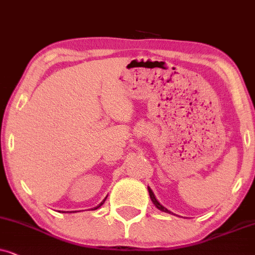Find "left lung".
Wrapping results in <instances>:
<instances>
[{"label":"left lung","mask_w":255,"mask_h":255,"mask_svg":"<svg viewBox=\"0 0 255 255\" xmlns=\"http://www.w3.org/2000/svg\"><path fill=\"white\" fill-rule=\"evenodd\" d=\"M148 191H149V196H150V199H151V201H152V203H154V205L156 206V208H157L158 210H161V211H163V212H167V213H172V212L169 211V210H168L167 208H164V206H163L162 204H159V202L157 201V199L155 198V195H154V192L151 191V189L149 188V186H148ZM172 215H174V213H172Z\"/></svg>","instance_id":"1"}]
</instances>
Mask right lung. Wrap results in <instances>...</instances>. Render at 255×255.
<instances>
[{
    "instance_id": "right-lung-1",
    "label": "right lung",
    "mask_w": 255,
    "mask_h": 255,
    "mask_svg": "<svg viewBox=\"0 0 255 255\" xmlns=\"http://www.w3.org/2000/svg\"><path fill=\"white\" fill-rule=\"evenodd\" d=\"M106 198H107V197H106ZM106 198H105V199H104V201H103V202H101V203H100V204L97 206V208H94V209H92V210H97V209H99V208H100V206L104 204V202H105V201H106ZM73 212H76V211H73Z\"/></svg>"
}]
</instances>
